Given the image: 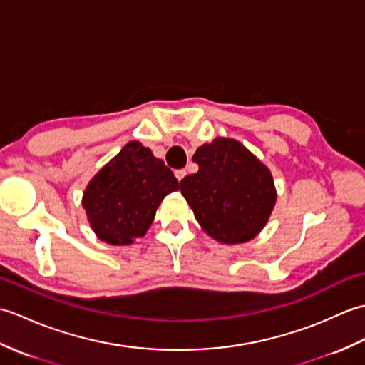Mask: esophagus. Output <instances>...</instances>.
I'll use <instances>...</instances> for the list:
<instances>
[{
	"label": "esophagus",
	"mask_w": 365,
	"mask_h": 365,
	"mask_svg": "<svg viewBox=\"0 0 365 365\" xmlns=\"http://www.w3.org/2000/svg\"><path fill=\"white\" fill-rule=\"evenodd\" d=\"M187 175V170L185 169H177L175 170V177H177V180H182V178Z\"/></svg>",
	"instance_id": "34e87169"
}]
</instances>
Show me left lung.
Here are the masks:
<instances>
[{
    "label": "left lung",
    "instance_id": "obj_1",
    "mask_svg": "<svg viewBox=\"0 0 365 365\" xmlns=\"http://www.w3.org/2000/svg\"><path fill=\"white\" fill-rule=\"evenodd\" d=\"M196 174L180 180L200 226L221 243L250 242L265 226L276 204L269 170L234 139L216 138L192 155Z\"/></svg>",
    "mask_w": 365,
    "mask_h": 365
}]
</instances>
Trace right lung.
<instances>
[{
    "label": "right lung",
    "instance_id": "add662e5",
    "mask_svg": "<svg viewBox=\"0 0 365 365\" xmlns=\"http://www.w3.org/2000/svg\"><path fill=\"white\" fill-rule=\"evenodd\" d=\"M175 190L178 180L165 161L131 141L92 178L83 207L100 240L130 245L145 234L161 200Z\"/></svg>",
    "mask_w": 365,
    "mask_h": 365
}]
</instances>
